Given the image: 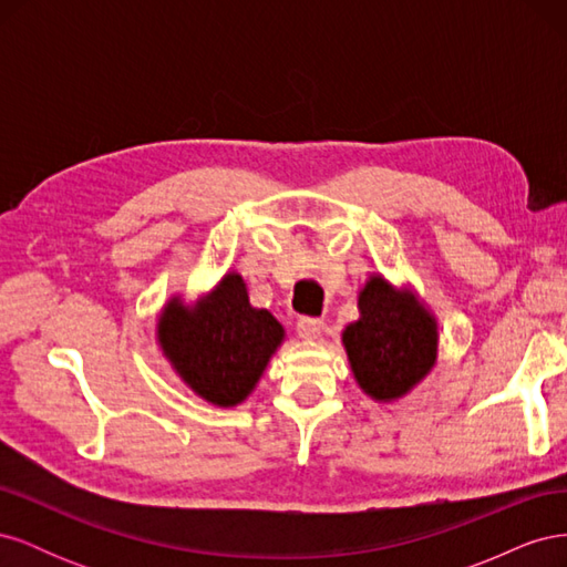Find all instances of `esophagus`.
<instances>
[{
    "instance_id": "34e87169",
    "label": "esophagus",
    "mask_w": 567,
    "mask_h": 567,
    "mask_svg": "<svg viewBox=\"0 0 567 567\" xmlns=\"http://www.w3.org/2000/svg\"><path fill=\"white\" fill-rule=\"evenodd\" d=\"M321 331H323V321L321 319H317V317H300L298 319V333H300V338L315 340V338L321 336Z\"/></svg>"
}]
</instances>
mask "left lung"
<instances>
[{
  "label": "left lung",
  "mask_w": 567,
  "mask_h": 567,
  "mask_svg": "<svg viewBox=\"0 0 567 567\" xmlns=\"http://www.w3.org/2000/svg\"><path fill=\"white\" fill-rule=\"evenodd\" d=\"M359 321L342 331L354 379L373 400H398L435 364V319L383 277H371L359 293Z\"/></svg>",
  "instance_id": "1"
}]
</instances>
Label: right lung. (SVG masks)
Masks as SVG:
<instances>
[{
    "instance_id": "right-lung-1",
    "label": "right lung",
    "mask_w": 567,
    "mask_h": 567,
    "mask_svg": "<svg viewBox=\"0 0 567 567\" xmlns=\"http://www.w3.org/2000/svg\"><path fill=\"white\" fill-rule=\"evenodd\" d=\"M158 340L182 381L217 406L241 404L281 346L284 326L255 310L238 274H227L196 307L169 300Z\"/></svg>"
}]
</instances>
